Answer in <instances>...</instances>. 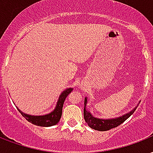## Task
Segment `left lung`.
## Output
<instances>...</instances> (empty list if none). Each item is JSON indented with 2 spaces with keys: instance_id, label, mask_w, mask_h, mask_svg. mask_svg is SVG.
Listing matches in <instances>:
<instances>
[{
  "instance_id": "obj_1",
  "label": "left lung",
  "mask_w": 153,
  "mask_h": 153,
  "mask_svg": "<svg viewBox=\"0 0 153 153\" xmlns=\"http://www.w3.org/2000/svg\"><path fill=\"white\" fill-rule=\"evenodd\" d=\"M88 97H85V99H84V109H83V117H84L85 122L91 128L99 131H108L110 129L117 127L119 125H121L129 117H131V114L135 111L137 106L139 105H137L132 110L128 112L127 114H124L123 116H120L118 117H114V118H100V117H97L93 116L92 114H91V112L87 109V104H88Z\"/></svg>"
}]
</instances>
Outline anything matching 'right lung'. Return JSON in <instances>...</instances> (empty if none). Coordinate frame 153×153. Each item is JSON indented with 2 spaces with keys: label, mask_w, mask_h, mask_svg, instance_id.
Returning a JSON list of instances; mask_svg holds the SVG:
<instances>
[{
  "label": "right lung",
  "mask_w": 153,
  "mask_h": 153,
  "mask_svg": "<svg viewBox=\"0 0 153 153\" xmlns=\"http://www.w3.org/2000/svg\"><path fill=\"white\" fill-rule=\"evenodd\" d=\"M71 91H73V88H66L65 90L62 91V94L59 96L58 100L56 102V107L54 108L53 111L49 113L48 114H45V115H30V114H25L22 113L18 107V110L19 113L22 114V116L27 120L28 122L30 123H32L34 125L39 126H52L57 124L59 123L61 117H62V107H63V104L65 101V98L67 97L69 94L71 93Z\"/></svg>",
  "instance_id": "add662e5"
}]
</instances>
